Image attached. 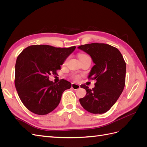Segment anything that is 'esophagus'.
<instances>
[{
	"instance_id": "esophagus-1",
	"label": "esophagus",
	"mask_w": 147,
	"mask_h": 147,
	"mask_svg": "<svg viewBox=\"0 0 147 147\" xmlns=\"http://www.w3.org/2000/svg\"><path fill=\"white\" fill-rule=\"evenodd\" d=\"M80 88V86L79 84H75V83H72V88L74 89V90H78Z\"/></svg>"
}]
</instances>
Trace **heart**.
Wrapping results in <instances>:
<instances>
[{
    "instance_id": "b5f03b06",
    "label": "heart",
    "mask_w": 147,
    "mask_h": 147,
    "mask_svg": "<svg viewBox=\"0 0 147 147\" xmlns=\"http://www.w3.org/2000/svg\"><path fill=\"white\" fill-rule=\"evenodd\" d=\"M90 56H88L86 54H83V53H81V54H80L78 55V57H79V59H82V58H85V57H89ZM72 78L75 81H78L80 78V76L78 75H75L72 77Z\"/></svg>"
}]
</instances>
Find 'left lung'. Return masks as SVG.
<instances>
[{
	"mask_svg": "<svg viewBox=\"0 0 147 147\" xmlns=\"http://www.w3.org/2000/svg\"><path fill=\"white\" fill-rule=\"evenodd\" d=\"M90 55L95 65L88 75L95 80L92 90L85 84L86 96L80 99L83 107L91 113H104L115 104L125 85L126 64L117 48L105 43H92L78 47Z\"/></svg>",
	"mask_w": 147,
	"mask_h": 147,
	"instance_id": "obj_1",
	"label": "left lung"
}]
</instances>
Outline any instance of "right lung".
Here are the masks:
<instances>
[{
	"label": "right lung",
	"mask_w": 147,
	"mask_h": 147,
	"mask_svg": "<svg viewBox=\"0 0 147 147\" xmlns=\"http://www.w3.org/2000/svg\"><path fill=\"white\" fill-rule=\"evenodd\" d=\"M75 48L31 45L18 56L15 87L21 102L31 112L39 115L50 113L59 105L63 92L71 88V83L64 79L57 83L50 81L49 75L57 74Z\"/></svg>",
	"instance_id": "obj_1"
}]
</instances>
